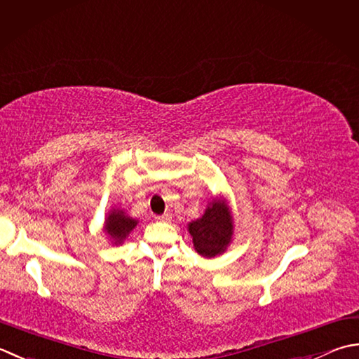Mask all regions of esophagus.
Listing matches in <instances>:
<instances>
[{"label":"esophagus","instance_id":"obj_1","mask_svg":"<svg viewBox=\"0 0 359 359\" xmlns=\"http://www.w3.org/2000/svg\"><path fill=\"white\" fill-rule=\"evenodd\" d=\"M171 219V215L170 213H163V215H160V216H156V221H158V222H168Z\"/></svg>","mask_w":359,"mask_h":359}]
</instances>
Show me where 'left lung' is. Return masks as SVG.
Returning <instances> with one entry per match:
<instances>
[{
    "instance_id": "left-lung-1",
    "label": "left lung",
    "mask_w": 359,
    "mask_h": 359,
    "mask_svg": "<svg viewBox=\"0 0 359 359\" xmlns=\"http://www.w3.org/2000/svg\"><path fill=\"white\" fill-rule=\"evenodd\" d=\"M231 216L221 202H212L201 219L189 224L194 249L202 257L212 258L226 250L231 238Z\"/></svg>"
}]
</instances>
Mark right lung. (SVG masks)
I'll list each match as a JSON object with an SVG mask.
<instances>
[{"mask_svg": "<svg viewBox=\"0 0 359 359\" xmlns=\"http://www.w3.org/2000/svg\"><path fill=\"white\" fill-rule=\"evenodd\" d=\"M137 226V221L132 217L126 216L121 210H114L105 221V230L107 233L116 241H123L129 231Z\"/></svg>", "mask_w": 359, "mask_h": 359, "instance_id": "right-lung-1", "label": "right lung"}]
</instances>
